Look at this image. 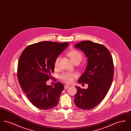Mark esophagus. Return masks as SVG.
Segmentation results:
<instances>
[{
  "instance_id": "34e87169",
  "label": "esophagus",
  "mask_w": 131,
  "mask_h": 131,
  "mask_svg": "<svg viewBox=\"0 0 131 131\" xmlns=\"http://www.w3.org/2000/svg\"><path fill=\"white\" fill-rule=\"evenodd\" d=\"M69 87V85H67V84H66V85H64V89H65L68 88Z\"/></svg>"
}]
</instances>
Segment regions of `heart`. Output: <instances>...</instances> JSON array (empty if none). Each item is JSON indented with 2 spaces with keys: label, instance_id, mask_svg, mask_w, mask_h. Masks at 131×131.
I'll return each instance as SVG.
<instances>
[{
  "label": "heart",
  "instance_id": "obj_1",
  "mask_svg": "<svg viewBox=\"0 0 131 131\" xmlns=\"http://www.w3.org/2000/svg\"><path fill=\"white\" fill-rule=\"evenodd\" d=\"M68 56L73 63L76 61L80 62L82 59V54L81 52L77 50H73L68 52ZM60 59V57L58 56L54 63V65L55 68H56L58 65V62ZM77 77V75L75 73H70V72H66L64 73L62 75H60V79L64 81L65 82L70 83L72 82Z\"/></svg>",
  "mask_w": 131,
  "mask_h": 131
}]
</instances>
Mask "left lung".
Wrapping results in <instances>:
<instances>
[{"label": "left lung", "instance_id": "obj_1", "mask_svg": "<svg viewBox=\"0 0 131 131\" xmlns=\"http://www.w3.org/2000/svg\"><path fill=\"white\" fill-rule=\"evenodd\" d=\"M88 58L87 66L78 82L88 84L87 89L75 86V105L83 110H91L103 100L112 83L114 67L110 51L103 45L90 41L75 44Z\"/></svg>", "mask_w": 131, "mask_h": 131}]
</instances>
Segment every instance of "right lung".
<instances>
[{"mask_svg": "<svg viewBox=\"0 0 131 131\" xmlns=\"http://www.w3.org/2000/svg\"><path fill=\"white\" fill-rule=\"evenodd\" d=\"M43 41L27 46L19 58L17 76L22 90L33 105L41 110H50L56 106L64 89L62 83L54 86L46 82L54 72L56 58L69 45Z\"/></svg>", "mask_w": 131, "mask_h": 131, "instance_id": "1", "label": "right lung"}]
</instances>
